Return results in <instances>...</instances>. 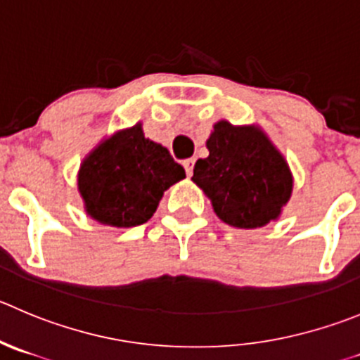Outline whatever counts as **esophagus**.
<instances>
[{"mask_svg":"<svg viewBox=\"0 0 360 360\" xmlns=\"http://www.w3.org/2000/svg\"><path fill=\"white\" fill-rule=\"evenodd\" d=\"M184 167H186L187 176H191V174H193V169H194V159L184 160Z\"/></svg>","mask_w":360,"mask_h":360,"instance_id":"34e87169","label":"esophagus"}]
</instances>
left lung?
<instances>
[{"mask_svg": "<svg viewBox=\"0 0 360 360\" xmlns=\"http://www.w3.org/2000/svg\"><path fill=\"white\" fill-rule=\"evenodd\" d=\"M207 148V159L194 164L193 182L207 194L217 217L242 229L276 221L292 196L293 176L265 132L221 120Z\"/></svg>", "mask_w": 360, "mask_h": 360, "instance_id": "left-lung-1", "label": "left lung"}]
</instances>
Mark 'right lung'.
I'll return each mask as SVG.
<instances>
[{
  "mask_svg": "<svg viewBox=\"0 0 360 360\" xmlns=\"http://www.w3.org/2000/svg\"><path fill=\"white\" fill-rule=\"evenodd\" d=\"M186 178L167 148L145 138L141 123L104 139L77 174L84 210L101 224L132 228L155 214L164 191Z\"/></svg>",
  "mask_w": 360,
  "mask_h": 360,
  "instance_id": "1",
  "label": "right lung"
}]
</instances>
